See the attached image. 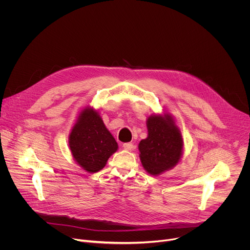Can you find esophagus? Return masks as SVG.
I'll return each mask as SVG.
<instances>
[{
    "label": "esophagus",
    "mask_w": 250,
    "mask_h": 250,
    "mask_svg": "<svg viewBox=\"0 0 250 250\" xmlns=\"http://www.w3.org/2000/svg\"><path fill=\"white\" fill-rule=\"evenodd\" d=\"M123 147L125 149V150H131L133 148V145L131 144V142H125V144L123 145Z\"/></svg>",
    "instance_id": "1"
}]
</instances>
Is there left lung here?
<instances>
[{
    "instance_id": "1",
    "label": "left lung",
    "mask_w": 250,
    "mask_h": 250,
    "mask_svg": "<svg viewBox=\"0 0 250 250\" xmlns=\"http://www.w3.org/2000/svg\"><path fill=\"white\" fill-rule=\"evenodd\" d=\"M148 136L139 142L140 160L145 169L158 175L174 167L181 158L183 141L181 132L171 116H151L147 120Z\"/></svg>"
}]
</instances>
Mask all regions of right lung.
Segmentation results:
<instances>
[{
  "instance_id": "add662e5",
  "label": "right lung",
  "mask_w": 250,
  "mask_h": 250,
  "mask_svg": "<svg viewBox=\"0 0 250 250\" xmlns=\"http://www.w3.org/2000/svg\"><path fill=\"white\" fill-rule=\"evenodd\" d=\"M69 146L76 162L90 173L103 169L118 149L116 139L102 118L90 108L81 112L70 133Z\"/></svg>"
}]
</instances>
